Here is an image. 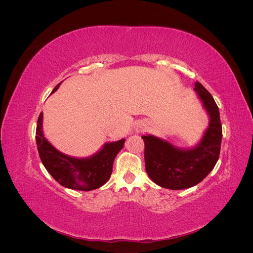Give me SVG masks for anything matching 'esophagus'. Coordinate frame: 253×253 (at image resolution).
<instances>
[{
	"label": "esophagus",
	"mask_w": 253,
	"mask_h": 253,
	"mask_svg": "<svg viewBox=\"0 0 253 253\" xmlns=\"http://www.w3.org/2000/svg\"><path fill=\"white\" fill-rule=\"evenodd\" d=\"M137 129H138V131H143L144 127H143V126L141 124H139L138 126H137Z\"/></svg>",
	"instance_id": "1"
}]
</instances>
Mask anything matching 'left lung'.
I'll return each mask as SVG.
<instances>
[{"label":"left lung","mask_w":253,"mask_h":253,"mask_svg":"<svg viewBox=\"0 0 253 253\" xmlns=\"http://www.w3.org/2000/svg\"><path fill=\"white\" fill-rule=\"evenodd\" d=\"M194 89L210 116L209 127L194 149L180 150L152 135L141 137L145 171L163 188L181 190L197 185L212 171L219 157L223 131L218 108L202 83L195 82Z\"/></svg>","instance_id":"8db88e82"}]
</instances>
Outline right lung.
<instances>
[{
    "label": "right lung",
    "instance_id": "1",
    "mask_svg": "<svg viewBox=\"0 0 253 253\" xmlns=\"http://www.w3.org/2000/svg\"><path fill=\"white\" fill-rule=\"evenodd\" d=\"M59 85L53 88L52 93ZM42 119L41 113L36 131L38 152L45 169L61 186L79 191H90L100 188L110 179L114 159L124 147L126 139L105 143L101 151L90 157L74 158L62 154L46 140L42 132Z\"/></svg>",
    "mask_w": 253,
    "mask_h": 253
}]
</instances>
